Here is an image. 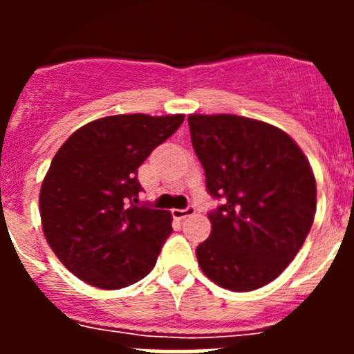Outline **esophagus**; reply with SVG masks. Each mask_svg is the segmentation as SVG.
Masks as SVG:
<instances>
[{"label":"esophagus","instance_id":"1","mask_svg":"<svg viewBox=\"0 0 354 354\" xmlns=\"http://www.w3.org/2000/svg\"><path fill=\"white\" fill-rule=\"evenodd\" d=\"M196 212V209L193 207V205H187L186 209H174L171 211V214H174V218H177V220H184V218H187V216H193Z\"/></svg>","mask_w":354,"mask_h":354}]
</instances>
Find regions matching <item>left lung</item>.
Returning a JSON list of instances; mask_svg holds the SVG:
<instances>
[{
	"instance_id": "8db88e82",
	"label": "left lung",
	"mask_w": 354,
	"mask_h": 354,
	"mask_svg": "<svg viewBox=\"0 0 354 354\" xmlns=\"http://www.w3.org/2000/svg\"><path fill=\"white\" fill-rule=\"evenodd\" d=\"M205 187L221 204L196 246L205 277L248 292L273 282L305 243L315 216L310 162L289 134L237 115H189Z\"/></svg>"
}]
</instances>
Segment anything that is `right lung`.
<instances>
[{"instance_id": "add662e5", "label": "right lung", "mask_w": 354, "mask_h": 354, "mask_svg": "<svg viewBox=\"0 0 354 354\" xmlns=\"http://www.w3.org/2000/svg\"><path fill=\"white\" fill-rule=\"evenodd\" d=\"M184 115H115L68 136L40 187L44 236L62 264L99 289H122L152 271L171 214L138 204V168Z\"/></svg>"}]
</instances>
